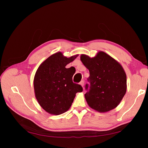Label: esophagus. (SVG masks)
Masks as SVG:
<instances>
[{
  "label": "esophagus",
  "instance_id": "34e87169",
  "mask_svg": "<svg viewBox=\"0 0 148 148\" xmlns=\"http://www.w3.org/2000/svg\"><path fill=\"white\" fill-rule=\"evenodd\" d=\"M79 84L82 85V86L83 87L84 86V80H82V81H81L80 82V83H79Z\"/></svg>",
  "mask_w": 148,
  "mask_h": 148
}]
</instances>
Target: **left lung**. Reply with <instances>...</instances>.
<instances>
[{"mask_svg": "<svg viewBox=\"0 0 148 148\" xmlns=\"http://www.w3.org/2000/svg\"><path fill=\"white\" fill-rule=\"evenodd\" d=\"M80 59L89 71L84 95L89 106L100 112L115 108L127 91V76L122 66L104 52L93 58L82 54Z\"/></svg>", "mask_w": 148, "mask_h": 148, "instance_id": "obj_1", "label": "left lung"}]
</instances>
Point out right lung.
<instances>
[{
	"instance_id": "add662e5",
	"label": "right lung",
	"mask_w": 148,
	"mask_h": 148,
	"mask_svg": "<svg viewBox=\"0 0 148 148\" xmlns=\"http://www.w3.org/2000/svg\"><path fill=\"white\" fill-rule=\"evenodd\" d=\"M78 55L67 58L61 52L52 55L41 64L35 74L34 88L36 97L42 109L53 115L68 110L76 93L83 91L79 84L73 82L74 69L66 65Z\"/></svg>"
}]
</instances>
